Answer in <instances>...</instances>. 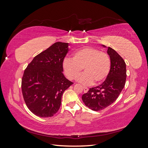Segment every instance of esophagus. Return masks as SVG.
Listing matches in <instances>:
<instances>
[{"label": "esophagus", "mask_w": 148, "mask_h": 148, "mask_svg": "<svg viewBox=\"0 0 148 148\" xmlns=\"http://www.w3.org/2000/svg\"><path fill=\"white\" fill-rule=\"evenodd\" d=\"M83 90H84V92H87L88 91V88L87 87H85V86H83Z\"/></svg>", "instance_id": "esophagus-1"}]
</instances>
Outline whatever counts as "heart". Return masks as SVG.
Returning <instances> with one entry per match:
<instances>
[{"label":"heart","instance_id":"b5f03b06","mask_svg":"<svg viewBox=\"0 0 148 148\" xmlns=\"http://www.w3.org/2000/svg\"><path fill=\"white\" fill-rule=\"evenodd\" d=\"M72 59L65 58L63 68L66 75L71 80L77 79L84 69L85 73L78 78L84 84L102 82L108 76L111 60L107 53L92 47H84L72 53Z\"/></svg>","mask_w":148,"mask_h":148}]
</instances>
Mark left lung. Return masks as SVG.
<instances>
[{
	"instance_id": "obj_1",
	"label": "left lung",
	"mask_w": 148,
	"mask_h": 148,
	"mask_svg": "<svg viewBox=\"0 0 148 148\" xmlns=\"http://www.w3.org/2000/svg\"><path fill=\"white\" fill-rule=\"evenodd\" d=\"M107 53L111 60V68L108 76L99 86L90 88L82 96L84 104L95 111L103 110L114 102L122 92L126 82V64L122 57L110 47H108Z\"/></svg>"
}]
</instances>
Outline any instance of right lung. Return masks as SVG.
Returning <instances> with one entry per match:
<instances>
[{"instance_id":"obj_1","label":"right lung","mask_w":148,"mask_h":148,"mask_svg":"<svg viewBox=\"0 0 148 148\" xmlns=\"http://www.w3.org/2000/svg\"><path fill=\"white\" fill-rule=\"evenodd\" d=\"M69 44L57 42L35 56L26 67L21 90L26 106L40 117H50L59 110L64 92L73 83L62 73Z\"/></svg>"}]
</instances>
